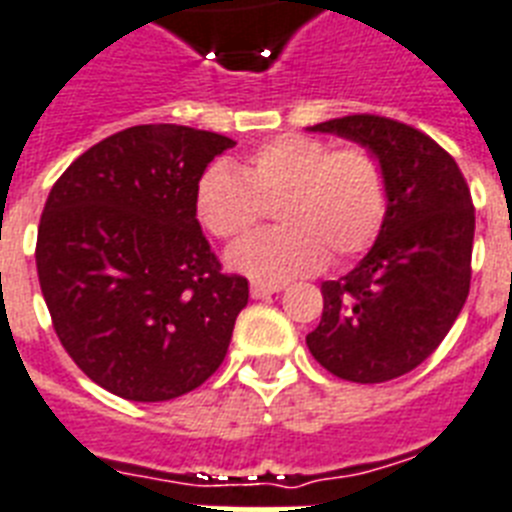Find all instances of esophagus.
Wrapping results in <instances>:
<instances>
[{
	"mask_svg": "<svg viewBox=\"0 0 512 512\" xmlns=\"http://www.w3.org/2000/svg\"><path fill=\"white\" fill-rule=\"evenodd\" d=\"M281 289H284L281 284H260V281H252V286H249V294H252L255 299H260V297H270V294H278Z\"/></svg>",
	"mask_w": 512,
	"mask_h": 512,
	"instance_id": "1",
	"label": "esophagus"
}]
</instances>
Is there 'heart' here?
I'll use <instances>...</instances> for the list:
<instances>
[{
  "mask_svg": "<svg viewBox=\"0 0 512 512\" xmlns=\"http://www.w3.org/2000/svg\"><path fill=\"white\" fill-rule=\"evenodd\" d=\"M276 202L281 226L257 231L228 249L239 273L281 284L336 263L376 242L389 210L386 170L371 149L342 147L315 136H278L239 165L210 162L194 186V215L215 239H239Z\"/></svg>",
  "mask_w": 512,
  "mask_h": 512,
  "instance_id": "heart-1",
  "label": "heart"
}]
</instances>
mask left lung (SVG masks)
<instances>
[{
    "instance_id": "8db88e82",
    "label": "left lung",
    "mask_w": 512,
    "mask_h": 512,
    "mask_svg": "<svg viewBox=\"0 0 512 512\" xmlns=\"http://www.w3.org/2000/svg\"><path fill=\"white\" fill-rule=\"evenodd\" d=\"M310 131L363 144L381 160L389 210L371 252L323 281V315L307 347L355 384L405 376L442 344L471 289V189L431 136L381 115H347Z\"/></svg>"
}]
</instances>
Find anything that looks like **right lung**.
<instances>
[{
    "instance_id": "right-lung-1",
    "label": "right lung",
    "mask_w": 512,
    "mask_h": 512,
    "mask_svg": "<svg viewBox=\"0 0 512 512\" xmlns=\"http://www.w3.org/2000/svg\"><path fill=\"white\" fill-rule=\"evenodd\" d=\"M234 144L173 123L126 128L49 191L36 270L52 326L73 363L123 400H176L226 357L249 284L220 270L194 186Z\"/></svg>"
}]
</instances>
